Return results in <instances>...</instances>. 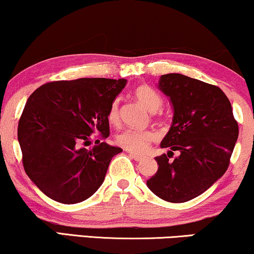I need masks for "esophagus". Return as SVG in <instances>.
<instances>
[{"instance_id": "obj_1", "label": "esophagus", "mask_w": 254, "mask_h": 254, "mask_svg": "<svg viewBox=\"0 0 254 254\" xmlns=\"http://www.w3.org/2000/svg\"><path fill=\"white\" fill-rule=\"evenodd\" d=\"M129 156L136 162H140V161H142V158H143L141 155H137V154H135V152H131V151H129Z\"/></svg>"}]
</instances>
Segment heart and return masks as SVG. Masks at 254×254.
Masks as SVG:
<instances>
[{
	"label": "heart",
	"mask_w": 254,
	"mask_h": 254,
	"mask_svg": "<svg viewBox=\"0 0 254 254\" xmlns=\"http://www.w3.org/2000/svg\"><path fill=\"white\" fill-rule=\"evenodd\" d=\"M134 98L148 110L149 112L155 113L161 109L163 100L159 93L149 85H140L134 90ZM107 118L111 124H116L119 120V103L118 100L111 104ZM157 137L155 131L152 130H140V129H126L117 136V142L126 150H129L135 154H143L147 150L149 144L154 142Z\"/></svg>",
	"instance_id": "1"
}]
</instances>
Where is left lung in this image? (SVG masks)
Masks as SVG:
<instances>
[{"label":"left lung","instance_id":"8db88e82","mask_svg":"<svg viewBox=\"0 0 254 254\" xmlns=\"http://www.w3.org/2000/svg\"><path fill=\"white\" fill-rule=\"evenodd\" d=\"M158 89L170 98L172 125L161 142L169 154L156 157L158 170L147 180L152 193L169 202L199 196L224 175L238 138V124L218 86L182 74L162 75Z\"/></svg>","mask_w":254,"mask_h":254}]
</instances>
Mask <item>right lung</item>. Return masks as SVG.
Wrapping results in <instances>:
<instances>
[{
	"mask_svg": "<svg viewBox=\"0 0 254 254\" xmlns=\"http://www.w3.org/2000/svg\"><path fill=\"white\" fill-rule=\"evenodd\" d=\"M127 79L78 78L41 85L27 99L18 123L23 165L34 185L52 200L82 202L102 186L119 147L90 136L109 137V109Z\"/></svg>",
	"mask_w": 254,
	"mask_h": 254,
	"instance_id": "add662e5",
	"label": "right lung"
}]
</instances>
